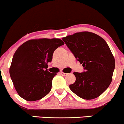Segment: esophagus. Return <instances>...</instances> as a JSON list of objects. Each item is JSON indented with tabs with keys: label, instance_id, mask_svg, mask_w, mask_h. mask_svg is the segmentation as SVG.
I'll return each instance as SVG.
<instances>
[{
	"label": "esophagus",
	"instance_id": "1",
	"mask_svg": "<svg viewBox=\"0 0 124 124\" xmlns=\"http://www.w3.org/2000/svg\"><path fill=\"white\" fill-rule=\"evenodd\" d=\"M60 74L61 75L63 76V77H65V76H66L68 75V73H64L63 72H61V73H60Z\"/></svg>",
	"mask_w": 124,
	"mask_h": 124
}]
</instances>
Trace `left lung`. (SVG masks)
<instances>
[{
	"instance_id": "left-lung-1",
	"label": "left lung",
	"mask_w": 124,
	"mask_h": 124,
	"mask_svg": "<svg viewBox=\"0 0 124 124\" xmlns=\"http://www.w3.org/2000/svg\"><path fill=\"white\" fill-rule=\"evenodd\" d=\"M85 71L73 72L74 84L69 88L85 100L100 96L111 84L115 62L107 42L96 34L89 32L76 33L62 38Z\"/></svg>"
}]
</instances>
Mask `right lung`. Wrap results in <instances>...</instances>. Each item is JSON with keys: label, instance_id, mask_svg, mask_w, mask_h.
Masks as SVG:
<instances>
[{"label": "right lung", "instance_id": "obj_1", "mask_svg": "<svg viewBox=\"0 0 124 124\" xmlns=\"http://www.w3.org/2000/svg\"><path fill=\"white\" fill-rule=\"evenodd\" d=\"M64 45L59 39H32L17 48L12 58L10 78L17 93L28 101L39 100L49 93L56 73L47 71L54 51Z\"/></svg>", "mask_w": 124, "mask_h": 124}]
</instances>
